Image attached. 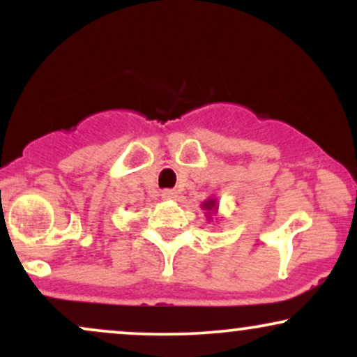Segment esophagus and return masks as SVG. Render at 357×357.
Instances as JSON below:
<instances>
[{"instance_id": "esophagus-1", "label": "esophagus", "mask_w": 357, "mask_h": 357, "mask_svg": "<svg viewBox=\"0 0 357 357\" xmlns=\"http://www.w3.org/2000/svg\"><path fill=\"white\" fill-rule=\"evenodd\" d=\"M162 198H165V199H176V198H178V191H176V190H165V191H162Z\"/></svg>"}]
</instances>
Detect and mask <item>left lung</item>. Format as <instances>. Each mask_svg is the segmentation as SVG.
Segmentation results:
<instances>
[{
	"mask_svg": "<svg viewBox=\"0 0 357 357\" xmlns=\"http://www.w3.org/2000/svg\"><path fill=\"white\" fill-rule=\"evenodd\" d=\"M202 208L204 211V215H206L208 220H211V216H216L218 215V199L215 198V196H211V198L204 199V202L202 203Z\"/></svg>",
	"mask_w": 357,
	"mask_h": 357,
	"instance_id": "8db88e82",
	"label": "left lung"
}]
</instances>
